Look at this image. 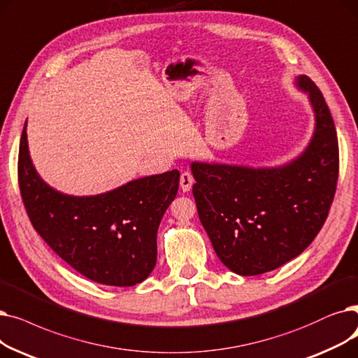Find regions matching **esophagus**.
I'll use <instances>...</instances> for the list:
<instances>
[{"mask_svg": "<svg viewBox=\"0 0 358 358\" xmlns=\"http://www.w3.org/2000/svg\"><path fill=\"white\" fill-rule=\"evenodd\" d=\"M194 185V176L189 172H183L180 175V189L183 192H188Z\"/></svg>", "mask_w": 358, "mask_h": 358, "instance_id": "esophagus-1", "label": "esophagus"}]
</instances>
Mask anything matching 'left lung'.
Listing matches in <instances>:
<instances>
[{
	"label": "left lung",
	"mask_w": 358,
	"mask_h": 358,
	"mask_svg": "<svg viewBox=\"0 0 358 358\" xmlns=\"http://www.w3.org/2000/svg\"><path fill=\"white\" fill-rule=\"evenodd\" d=\"M315 113L312 138L294 160L275 167L192 162V194L220 261L239 275L275 269L308 248L328 217L339 152L334 119L308 76L294 80Z\"/></svg>",
	"instance_id": "obj_1"
}]
</instances>
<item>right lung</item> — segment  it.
Instances as JSON below:
<instances>
[{
    "instance_id": "add662e5",
    "label": "right lung",
    "mask_w": 358,
    "mask_h": 358,
    "mask_svg": "<svg viewBox=\"0 0 358 358\" xmlns=\"http://www.w3.org/2000/svg\"><path fill=\"white\" fill-rule=\"evenodd\" d=\"M26 127L27 121L19 148V185L35 230L59 258L92 281L115 287L144 281L156 266L157 230L178 194V170L97 195L62 194L33 166Z\"/></svg>"
}]
</instances>
